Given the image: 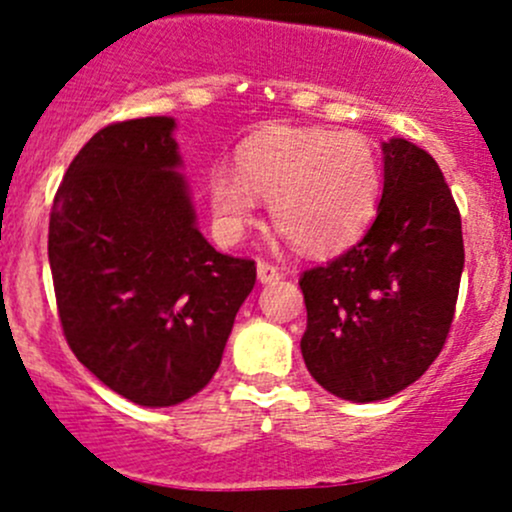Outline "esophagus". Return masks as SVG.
<instances>
[{
	"instance_id": "esophagus-1",
	"label": "esophagus",
	"mask_w": 512,
	"mask_h": 512,
	"mask_svg": "<svg viewBox=\"0 0 512 512\" xmlns=\"http://www.w3.org/2000/svg\"><path fill=\"white\" fill-rule=\"evenodd\" d=\"M282 277V272L277 270L275 265H270V262H257V280L262 282V285H270V282H277Z\"/></svg>"
}]
</instances>
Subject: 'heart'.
Wrapping results in <instances>:
<instances>
[{
    "instance_id": "heart-1",
    "label": "heart",
    "mask_w": 512,
    "mask_h": 512,
    "mask_svg": "<svg viewBox=\"0 0 512 512\" xmlns=\"http://www.w3.org/2000/svg\"><path fill=\"white\" fill-rule=\"evenodd\" d=\"M208 198L218 232L237 242L257 223V200L297 250L329 255L374 220L381 163L374 143L354 131L270 128L237 151V173L215 168Z\"/></svg>"
}]
</instances>
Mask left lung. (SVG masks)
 <instances>
[{
	"mask_svg": "<svg viewBox=\"0 0 512 512\" xmlns=\"http://www.w3.org/2000/svg\"><path fill=\"white\" fill-rule=\"evenodd\" d=\"M381 151L374 223L344 255L299 277L304 364L322 389L354 404L421 379L446 344L463 272L461 213L436 160L406 138Z\"/></svg>",
	"mask_w": 512,
	"mask_h": 512,
	"instance_id": "1",
	"label": "left lung"
}]
</instances>
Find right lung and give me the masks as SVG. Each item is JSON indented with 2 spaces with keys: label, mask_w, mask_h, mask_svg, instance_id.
Segmentation results:
<instances>
[{
  "label": "right lung",
  "mask_w": 512,
  "mask_h": 512,
  "mask_svg": "<svg viewBox=\"0 0 512 512\" xmlns=\"http://www.w3.org/2000/svg\"><path fill=\"white\" fill-rule=\"evenodd\" d=\"M175 118L101 128L71 160L49 220L61 327L76 359L138 406H175L208 386L255 262L198 230Z\"/></svg>",
  "instance_id": "1"
}]
</instances>
